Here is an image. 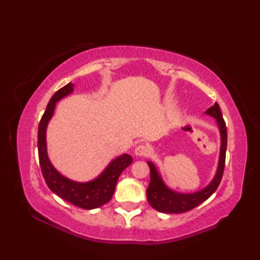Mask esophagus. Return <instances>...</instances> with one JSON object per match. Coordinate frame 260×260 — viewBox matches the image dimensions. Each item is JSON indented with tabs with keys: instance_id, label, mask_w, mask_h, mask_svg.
Listing matches in <instances>:
<instances>
[{
	"instance_id": "esophagus-1",
	"label": "esophagus",
	"mask_w": 260,
	"mask_h": 260,
	"mask_svg": "<svg viewBox=\"0 0 260 260\" xmlns=\"http://www.w3.org/2000/svg\"><path fill=\"white\" fill-rule=\"evenodd\" d=\"M150 152H151V149H150V147L147 146V144H140V146L136 147L134 150L135 156H138V157L149 156L150 155Z\"/></svg>"
}]
</instances>
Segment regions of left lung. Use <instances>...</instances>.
I'll list each match as a JSON object with an SVG mask.
<instances>
[{"mask_svg": "<svg viewBox=\"0 0 260 260\" xmlns=\"http://www.w3.org/2000/svg\"><path fill=\"white\" fill-rule=\"evenodd\" d=\"M205 114L214 118L220 133V153L214 177L208 186L201 190L193 192H179L167 186L157 166L152 161H148V165L150 167V183L147 189V199L149 204L161 213H183L196 208L217 190L219 183L221 181L223 169H225L227 149L226 124L223 121L222 113L220 111L218 103H214L213 107L206 110Z\"/></svg>", "mask_w": 260, "mask_h": 260, "instance_id": "left-lung-1", "label": "left lung"}]
</instances>
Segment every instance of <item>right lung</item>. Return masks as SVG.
I'll return each instance as SVG.
<instances>
[{"label":"right lung","instance_id":"add662e5","mask_svg":"<svg viewBox=\"0 0 260 260\" xmlns=\"http://www.w3.org/2000/svg\"><path fill=\"white\" fill-rule=\"evenodd\" d=\"M73 83L70 82L67 86L60 88L59 90H57L47 105L38 131L39 160H40L43 178L52 192L79 208L93 210L108 203L112 199L118 179L122 171L132 164L133 158L128 153H122V155L113 158L102 171V173L99 174L95 179L86 182L73 181V180L64 177L55 169L47 151V127L54 116L56 103L64 99L65 96L73 93Z\"/></svg>","mask_w":260,"mask_h":260}]
</instances>
